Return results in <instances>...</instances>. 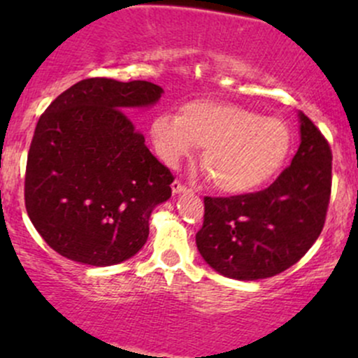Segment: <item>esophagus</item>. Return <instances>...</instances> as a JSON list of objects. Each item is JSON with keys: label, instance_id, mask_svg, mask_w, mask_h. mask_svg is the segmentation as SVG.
I'll list each match as a JSON object with an SVG mask.
<instances>
[{"label": "esophagus", "instance_id": "esophagus-1", "mask_svg": "<svg viewBox=\"0 0 358 358\" xmlns=\"http://www.w3.org/2000/svg\"><path fill=\"white\" fill-rule=\"evenodd\" d=\"M171 190H173L175 195H180V193L188 192V188L185 187V185H183L182 182H178V180H175V182L171 183Z\"/></svg>", "mask_w": 358, "mask_h": 358}]
</instances>
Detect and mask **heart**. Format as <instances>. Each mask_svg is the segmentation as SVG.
<instances>
[{
  "label": "heart",
  "mask_w": 358,
  "mask_h": 358,
  "mask_svg": "<svg viewBox=\"0 0 358 358\" xmlns=\"http://www.w3.org/2000/svg\"><path fill=\"white\" fill-rule=\"evenodd\" d=\"M150 131L156 153L170 166L203 148L202 170L217 190L229 195H244L269 183L293 146L282 119L259 116L231 102H192L178 117L162 113Z\"/></svg>",
  "instance_id": "obj_1"
}]
</instances>
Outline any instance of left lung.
I'll use <instances>...</instances> for the list:
<instances>
[{
  "label": "left lung",
  "instance_id": "1",
  "mask_svg": "<svg viewBox=\"0 0 358 358\" xmlns=\"http://www.w3.org/2000/svg\"><path fill=\"white\" fill-rule=\"evenodd\" d=\"M299 148L264 190L205 196L196 249L213 271L239 281L276 276L301 259L322 234L331 192V150L299 113Z\"/></svg>",
  "mask_w": 358,
  "mask_h": 358
}]
</instances>
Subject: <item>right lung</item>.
I'll use <instances>...</instances> for the list:
<instances>
[{
	"label": "right lung",
	"mask_w": 358,
	"mask_h": 358,
	"mask_svg": "<svg viewBox=\"0 0 358 358\" xmlns=\"http://www.w3.org/2000/svg\"><path fill=\"white\" fill-rule=\"evenodd\" d=\"M163 89L94 77L62 92L36 122L24 205L43 241L82 264H119L146 244L173 175L138 133L127 109L151 108Z\"/></svg>",
	"instance_id": "right-lung-1"
}]
</instances>
